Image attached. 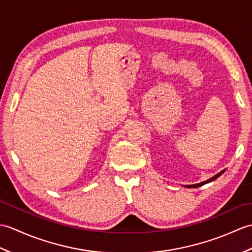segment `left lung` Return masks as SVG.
<instances>
[{"label": "left lung", "mask_w": 252, "mask_h": 252, "mask_svg": "<svg viewBox=\"0 0 252 252\" xmlns=\"http://www.w3.org/2000/svg\"><path fill=\"white\" fill-rule=\"evenodd\" d=\"M224 172V171H222V172H220V173H218L217 175H215V176H212L211 179H209V180H207V181H205V182H201V183H199V184H194V185H189V187H198V186H201V185H203V184H206V183H209V182H212V181H215L216 179H218L219 176H220L222 173Z\"/></svg>", "instance_id": "1"}]
</instances>
